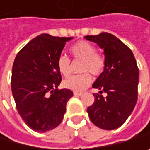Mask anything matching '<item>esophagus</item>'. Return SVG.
<instances>
[{"label":"esophagus","mask_w":150,"mask_h":150,"mask_svg":"<svg viewBox=\"0 0 150 150\" xmlns=\"http://www.w3.org/2000/svg\"><path fill=\"white\" fill-rule=\"evenodd\" d=\"M83 94V93H79V92H74V96H81Z\"/></svg>","instance_id":"34e87169"}]
</instances>
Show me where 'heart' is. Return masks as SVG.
<instances>
[{"label":"heart","mask_w":150,"mask_h":150,"mask_svg":"<svg viewBox=\"0 0 150 150\" xmlns=\"http://www.w3.org/2000/svg\"><path fill=\"white\" fill-rule=\"evenodd\" d=\"M70 52L74 59L82 61L81 71L85 73L66 79L63 84L67 89L81 92L88 87L92 82L91 76L86 72H90L93 76H99L105 67V60L96 53V47L93 44L83 40L74 44ZM57 67L63 76L67 77L71 74V62L66 56H60L57 58Z\"/></svg>","instance_id":"1"}]
</instances>
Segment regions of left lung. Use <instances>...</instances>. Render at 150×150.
I'll return each mask as SVG.
<instances>
[{
	"instance_id": "1",
	"label": "left lung",
	"mask_w": 150,
	"mask_h": 150,
	"mask_svg": "<svg viewBox=\"0 0 150 150\" xmlns=\"http://www.w3.org/2000/svg\"><path fill=\"white\" fill-rule=\"evenodd\" d=\"M96 43L105 56V67L93 84L94 103L87 108L91 122L103 129L122 126L133 111L138 100L139 68L132 51L112 34L103 32L85 36ZM106 93V97L101 95Z\"/></svg>"
}]
</instances>
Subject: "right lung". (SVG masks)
I'll return each mask as SVG.
<instances>
[{"instance_id":"right-lung-1","label":"right lung","mask_w":150,"mask_h":150,"mask_svg":"<svg viewBox=\"0 0 150 150\" xmlns=\"http://www.w3.org/2000/svg\"><path fill=\"white\" fill-rule=\"evenodd\" d=\"M72 38L41 34L30 40L15 57L12 95L19 114L35 131L46 132L57 128L73 96L71 90H58L62 78L57 67L66 42Z\"/></svg>"}]
</instances>
